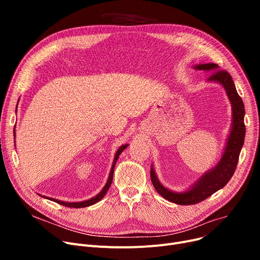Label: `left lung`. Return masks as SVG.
I'll return each mask as SVG.
<instances>
[{
    "label": "left lung",
    "instance_id": "1",
    "mask_svg": "<svg viewBox=\"0 0 260 260\" xmlns=\"http://www.w3.org/2000/svg\"><path fill=\"white\" fill-rule=\"evenodd\" d=\"M193 68L197 71L214 73L207 82H210V83L215 82L224 88L232 106V123L225 146L219 161L217 162L214 168L203 173L192 185L183 192H175V190L163 185L158 179L156 171L152 165L151 179L155 189L163 198L171 202L181 204V206L201 202L212 194L216 193L218 189L222 188L230 181L236 170L245 136L244 105L236 90L234 81L231 75L228 72L220 71L219 66L215 63L197 64L194 65Z\"/></svg>",
    "mask_w": 260,
    "mask_h": 260
}]
</instances>
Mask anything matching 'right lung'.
<instances>
[{
    "instance_id": "1",
    "label": "right lung",
    "mask_w": 260,
    "mask_h": 260,
    "mask_svg": "<svg viewBox=\"0 0 260 260\" xmlns=\"http://www.w3.org/2000/svg\"><path fill=\"white\" fill-rule=\"evenodd\" d=\"M13 137L16 138V126H15V129H13ZM16 140V139H15ZM16 142V141H15ZM16 145V144H15ZM128 146V144H123L121 145L118 149L117 152L115 154V157H114V161H113V165H112V169H111V172H109V176H108V179L105 183V185L103 186V188L100 190V193L95 195L94 197L90 198V199H87V200H84V201H80V202H68V201H62V200H59V199H54V198H50V197H46V196H42L40 195L41 197L43 198H46V199H49L51 201H54L57 202L59 204H62V206L64 207H68V208H77V209H80V208H85V207H89V206H92V204L97 203L98 201H100L104 196L105 194L107 193V190L109 188V186H111L112 184V181H113V177H114V169H115V166L117 163V160L120 156V154L124 151V149Z\"/></svg>"
}]
</instances>
